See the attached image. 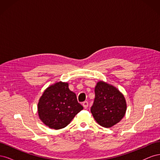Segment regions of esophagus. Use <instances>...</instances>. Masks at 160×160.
Returning a JSON list of instances; mask_svg holds the SVG:
<instances>
[{
  "instance_id": "esophagus-1",
  "label": "esophagus",
  "mask_w": 160,
  "mask_h": 160,
  "mask_svg": "<svg viewBox=\"0 0 160 160\" xmlns=\"http://www.w3.org/2000/svg\"><path fill=\"white\" fill-rule=\"evenodd\" d=\"M83 108L85 109H87V108H88V106H89V103L87 101H84V102L83 103Z\"/></svg>"
}]
</instances>
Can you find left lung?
Masks as SVG:
<instances>
[{"label": "left lung", "mask_w": 160, "mask_h": 160, "mask_svg": "<svg viewBox=\"0 0 160 160\" xmlns=\"http://www.w3.org/2000/svg\"><path fill=\"white\" fill-rule=\"evenodd\" d=\"M95 93L91 112L96 122L104 128H111L119 123L127 109L123 95L114 86L102 81L97 83Z\"/></svg>", "instance_id": "8db88e82"}]
</instances>
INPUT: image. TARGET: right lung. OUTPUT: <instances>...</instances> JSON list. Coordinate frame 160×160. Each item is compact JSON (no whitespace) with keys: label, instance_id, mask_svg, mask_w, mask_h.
I'll use <instances>...</instances> for the list:
<instances>
[{"label":"right lung","instance_id":"obj_1","mask_svg":"<svg viewBox=\"0 0 160 160\" xmlns=\"http://www.w3.org/2000/svg\"><path fill=\"white\" fill-rule=\"evenodd\" d=\"M83 109L68 83L61 81L47 88L38 103L39 118L47 126L55 129L65 128Z\"/></svg>","mask_w":160,"mask_h":160}]
</instances>
